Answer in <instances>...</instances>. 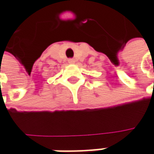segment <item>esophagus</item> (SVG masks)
Masks as SVG:
<instances>
[{"mask_svg": "<svg viewBox=\"0 0 154 154\" xmlns=\"http://www.w3.org/2000/svg\"><path fill=\"white\" fill-rule=\"evenodd\" d=\"M69 63H70V64L75 63V60H74V59H69Z\"/></svg>", "mask_w": 154, "mask_h": 154, "instance_id": "34e87169", "label": "esophagus"}]
</instances>
